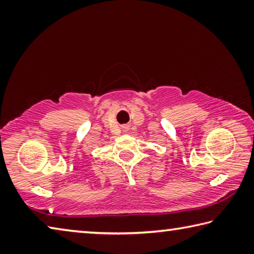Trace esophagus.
<instances>
[{"label": "esophagus", "instance_id": "1", "mask_svg": "<svg viewBox=\"0 0 254 254\" xmlns=\"http://www.w3.org/2000/svg\"><path fill=\"white\" fill-rule=\"evenodd\" d=\"M123 130H124V131H126V132H127V130H128V127H127V126H124V127H123Z\"/></svg>", "mask_w": 254, "mask_h": 254}]
</instances>
